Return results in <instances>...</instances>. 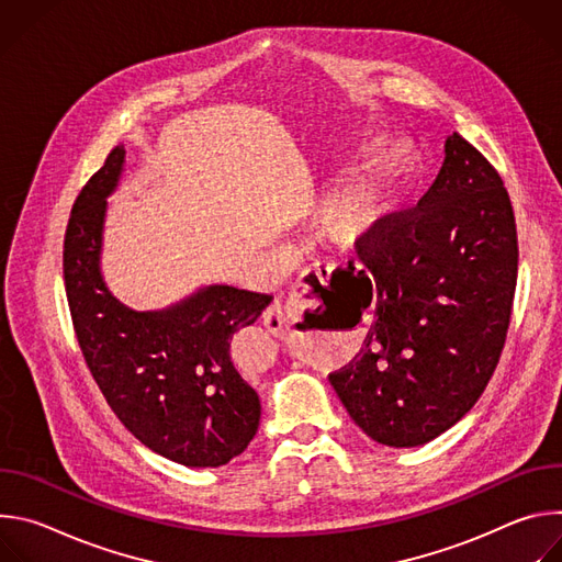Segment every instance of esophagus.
Listing matches in <instances>:
<instances>
[{
  "label": "esophagus",
  "mask_w": 562,
  "mask_h": 562,
  "mask_svg": "<svg viewBox=\"0 0 562 562\" xmlns=\"http://www.w3.org/2000/svg\"><path fill=\"white\" fill-rule=\"evenodd\" d=\"M329 276H331V269L329 267H315L311 271L304 273V280L295 284L291 297L286 304L282 302H273L265 313H262V319H265V327L273 334V336H286V329H289V323L291 319H295L297 315H302L304 308H315L317 302H315V293L313 289L315 286H327L329 282Z\"/></svg>",
  "instance_id": "34e87169"
}]
</instances>
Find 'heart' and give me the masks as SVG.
Listing matches in <instances>:
<instances>
[{
    "instance_id": "obj_1",
    "label": "heart",
    "mask_w": 562,
    "mask_h": 562,
    "mask_svg": "<svg viewBox=\"0 0 562 562\" xmlns=\"http://www.w3.org/2000/svg\"><path fill=\"white\" fill-rule=\"evenodd\" d=\"M407 162V148L403 144L386 146L373 165L353 176L340 187L325 206V226L331 235L349 239L360 235L373 224L391 198L393 184Z\"/></svg>"
}]
</instances>
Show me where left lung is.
Returning <instances> with one entry per match:
<instances>
[{
	"instance_id": "left-lung-1",
	"label": "left lung",
	"mask_w": 562,
	"mask_h": 562,
	"mask_svg": "<svg viewBox=\"0 0 562 562\" xmlns=\"http://www.w3.org/2000/svg\"><path fill=\"white\" fill-rule=\"evenodd\" d=\"M356 239L362 269L338 291L373 325L360 353L329 380L353 423L386 447H418L453 427L501 360L518 278L507 189L462 135L414 213ZM334 282V280H331Z\"/></svg>"
}]
</instances>
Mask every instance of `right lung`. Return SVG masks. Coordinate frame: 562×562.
Wrapping results in <instances>:
<instances>
[{
  "instance_id": "1",
  "label": "right lung",
  "mask_w": 562,
  "mask_h": 562,
  "mask_svg": "<svg viewBox=\"0 0 562 562\" xmlns=\"http://www.w3.org/2000/svg\"><path fill=\"white\" fill-rule=\"evenodd\" d=\"M124 146L77 195L64 237V282L79 349L122 425L150 451L187 467H222L260 425V397L231 358L233 336L273 295L211 284L159 311H133L100 269L106 198Z\"/></svg>"
}]
</instances>
